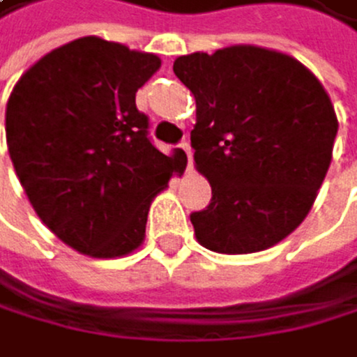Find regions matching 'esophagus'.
<instances>
[{"mask_svg":"<svg viewBox=\"0 0 357 357\" xmlns=\"http://www.w3.org/2000/svg\"><path fill=\"white\" fill-rule=\"evenodd\" d=\"M180 149H182L184 155H186V160H188V171H190V169H193V149H190V144H188L186 140L180 144Z\"/></svg>","mask_w":357,"mask_h":357,"instance_id":"1","label":"esophagus"}]
</instances>
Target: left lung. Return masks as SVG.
Returning a JSON list of instances; mask_svg holds the SVG:
<instances>
[{
    "instance_id": "8db88e82",
    "label": "left lung",
    "mask_w": 357,
    "mask_h": 357,
    "mask_svg": "<svg viewBox=\"0 0 357 357\" xmlns=\"http://www.w3.org/2000/svg\"><path fill=\"white\" fill-rule=\"evenodd\" d=\"M193 91L190 131L213 199L190 213L197 241L213 252L272 248L307 217L323 184L338 120L318 78L287 54L232 45L175 59Z\"/></svg>"
}]
</instances>
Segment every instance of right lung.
Returning a JSON list of instances; mask_svg holds the SVG:
<instances>
[{"mask_svg": "<svg viewBox=\"0 0 357 357\" xmlns=\"http://www.w3.org/2000/svg\"><path fill=\"white\" fill-rule=\"evenodd\" d=\"M160 59L98 37L66 43L19 78L6 142L41 222L74 250L114 259L144 239L149 206L182 171L149 138L135 91Z\"/></svg>", "mask_w": 357, "mask_h": 357, "instance_id": "add662e5", "label": "right lung"}]
</instances>
